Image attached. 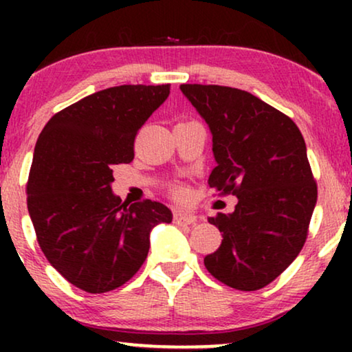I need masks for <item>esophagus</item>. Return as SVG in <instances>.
I'll use <instances>...</instances> for the list:
<instances>
[{
	"label": "esophagus",
	"instance_id": "34e87169",
	"mask_svg": "<svg viewBox=\"0 0 352 352\" xmlns=\"http://www.w3.org/2000/svg\"><path fill=\"white\" fill-rule=\"evenodd\" d=\"M175 221L179 224H195L197 216L192 213H184V211H176L175 213Z\"/></svg>",
	"mask_w": 352,
	"mask_h": 352
}]
</instances>
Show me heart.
<instances>
[{
  "label": "heart",
  "mask_w": 352,
  "mask_h": 352,
  "mask_svg": "<svg viewBox=\"0 0 352 352\" xmlns=\"http://www.w3.org/2000/svg\"><path fill=\"white\" fill-rule=\"evenodd\" d=\"M176 194H177V195H179V197H184V194H186V192H184V190H182V189H179V190H177V192H176Z\"/></svg>",
  "instance_id": "obj_1"
}]
</instances>
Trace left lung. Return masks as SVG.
<instances>
[{"mask_svg": "<svg viewBox=\"0 0 352 352\" xmlns=\"http://www.w3.org/2000/svg\"><path fill=\"white\" fill-rule=\"evenodd\" d=\"M213 136L210 187L237 197L232 213L208 223L223 242L205 256L214 278L235 290L266 287L306 242L317 186L293 120L256 96L218 85H181Z\"/></svg>", "mask_w": 352, "mask_h": 352, "instance_id": "obj_1", "label": "left lung"}]
</instances>
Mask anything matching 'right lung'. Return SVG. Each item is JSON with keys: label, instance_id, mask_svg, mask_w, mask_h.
<instances>
[{"label": "right lung", "instance_id": "obj_1", "mask_svg": "<svg viewBox=\"0 0 352 352\" xmlns=\"http://www.w3.org/2000/svg\"><path fill=\"white\" fill-rule=\"evenodd\" d=\"M170 85H122L56 113L38 136L27 184L28 214L51 266L88 293L122 287L146 261L151 232L171 223L160 201L124 205L113 166L134 158V138Z\"/></svg>", "mask_w": 352, "mask_h": 352}]
</instances>
